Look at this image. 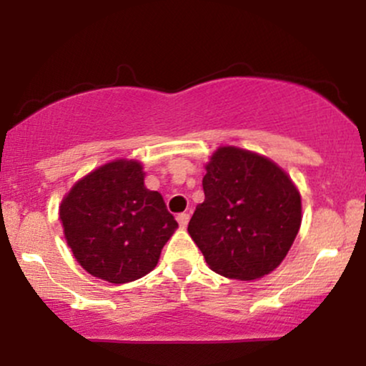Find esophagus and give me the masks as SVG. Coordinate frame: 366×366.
Wrapping results in <instances>:
<instances>
[{
  "instance_id": "esophagus-1",
  "label": "esophagus",
  "mask_w": 366,
  "mask_h": 366,
  "mask_svg": "<svg viewBox=\"0 0 366 366\" xmlns=\"http://www.w3.org/2000/svg\"><path fill=\"white\" fill-rule=\"evenodd\" d=\"M177 222H179V225L182 227V229H186L187 224H189V213H179Z\"/></svg>"
}]
</instances>
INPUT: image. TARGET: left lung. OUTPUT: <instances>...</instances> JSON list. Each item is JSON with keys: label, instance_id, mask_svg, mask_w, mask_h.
Wrapping results in <instances>:
<instances>
[{"label": "left lung", "instance_id": "left-lung-1", "mask_svg": "<svg viewBox=\"0 0 366 366\" xmlns=\"http://www.w3.org/2000/svg\"><path fill=\"white\" fill-rule=\"evenodd\" d=\"M204 201L187 232L218 275L256 280L274 272L301 227V194L263 154L220 146L204 165Z\"/></svg>", "mask_w": 366, "mask_h": 366}]
</instances>
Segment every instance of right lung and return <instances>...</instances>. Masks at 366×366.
Listing matches in <instances>:
<instances>
[{"label": "right lung", "instance_id": "1", "mask_svg": "<svg viewBox=\"0 0 366 366\" xmlns=\"http://www.w3.org/2000/svg\"><path fill=\"white\" fill-rule=\"evenodd\" d=\"M144 175L137 159H113L79 179L61 199L66 244L84 270L107 282L149 274L179 227L162 194L144 186Z\"/></svg>", "mask_w": 366, "mask_h": 366}]
</instances>
